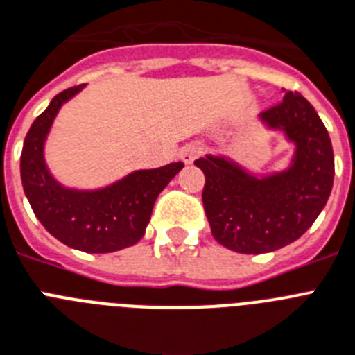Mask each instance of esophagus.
Masks as SVG:
<instances>
[{
    "label": "esophagus",
    "instance_id": "obj_1",
    "mask_svg": "<svg viewBox=\"0 0 355 355\" xmlns=\"http://www.w3.org/2000/svg\"><path fill=\"white\" fill-rule=\"evenodd\" d=\"M201 154V148H199L198 145H194V143H189V145H184L183 148L180 150V157L183 163H187V165H192L196 159H198V156Z\"/></svg>",
    "mask_w": 355,
    "mask_h": 355
}]
</instances>
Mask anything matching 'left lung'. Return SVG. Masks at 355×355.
I'll return each mask as SVG.
<instances>
[{"label":"left lung","mask_w":355,"mask_h":355,"mask_svg":"<svg viewBox=\"0 0 355 355\" xmlns=\"http://www.w3.org/2000/svg\"><path fill=\"white\" fill-rule=\"evenodd\" d=\"M266 130L281 132L294 154L281 171L256 172L232 157L196 159L207 183L203 207L212 236L228 250L265 254L300 239L329 201L334 150L315 108L297 92L259 114Z\"/></svg>","instance_id":"1"}]
</instances>
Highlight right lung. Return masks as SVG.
I'll return each instance as SVG.
<instances>
[{"label":"right lung","instance_id":"add662e5","mask_svg":"<svg viewBox=\"0 0 355 355\" xmlns=\"http://www.w3.org/2000/svg\"><path fill=\"white\" fill-rule=\"evenodd\" d=\"M87 85L60 92L34 119L23 141L21 183L40 223L63 245L107 254L136 245L145 236L157 196L183 168L171 163L134 171L99 189H76L55 180L45 159V143L61 107Z\"/></svg>","mask_w":355,"mask_h":355}]
</instances>
